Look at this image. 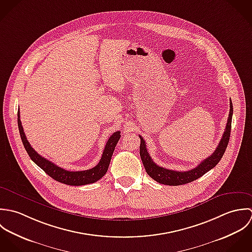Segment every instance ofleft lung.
Listing matches in <instances>:
<instances>
[{"label":"left lung","instance_id":"1","mask_svg":"<svg viewBox=\"0 0 252 252\" xmlns=\"http://www.w3.org/2000/svg\"><path fill=\"white\" fill-rule=\"evenodd\" d=\"M232 116H233V104H232V100L230 99V114L228 117L226 128L216 150L212 153L211 156L203 159L198 166L188 171H176V170H171V169L158 166L156 162H154L149 153L147 151L145 140L143 139L142 136L139 135L140 157L146 172L157 182L163 185H169V186L187 184L200 178L207 171L212 169L219 162V160L221 159V158L223 157L224 153L226 151V148L228 146L229 139H230V134H231Z\"/></svg>","mask_w":252,"mask_h":252}]
</instances>
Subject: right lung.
I'll return each mask as SVG.
<instances>
[{
    "label": "right lung",
    "instance_id": "add662e5",
    "mask_svg": "<svg viewBox=\"0 0 252 252\" xmlns=\"http://www.w3.org/2000/svg\"><path fill=\"white\" fill-rule=\"evenodd\" d=\"M17 124H18V129H19L22 143L24 145L25 150L28 153L29 157L31 158V159L54 180L63 184L71 185V186H81V185L94 183L102 178L108 170L112 155L121 137L120 131L114 132L109 137L105 145L100 160L94 167L88 170H82V171H69L54 164L53 162H51V160L45 158L32 148V146L28 142L26 135L24 133L21 121H20L19 111L17 113Z\"/></svg>",
    "mask_w": 252,
    "mask_h": 252
}]
</instances>
